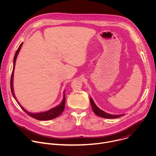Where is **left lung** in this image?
<instances>
[{"instance_id": "1", "label": "left lung", "mask_w": 156, "mask_h": 156, "mask_svg": "<svg viewBox=\"0 0 156 156\" xmlns=\"http://www.w3.org/2000/svg\"><path fill=\"white\" fill-rule=\"evenodd\" d=\"M90 102H91V105L93 108V112H94V114L101 117L102 118H105V119H116L118 117H120L122 115H123V114L122 115H112V114H108L106 112H105L104 111L101 110L99 108H98L96 105L95 104V103L94 102L93 100L92 99V98H90Z\"/></svg>"}]
</instances>
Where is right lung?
<instances>
[{"instance_id":"add662e5","label":"right lung","mask_w":156,"mask_h":156,"mask_svg":"<svg viewBox=\"0 0 156 156\" xmlns=\"http://www.w3.org/2000/svg\"><path fill=\"white\" fill-rule=\"evenodd\" d=\"M23 43L22 42L20 46L18 47V49H17L15 56H14V58H13V71H12V76H11V80H10V88H11V91H12V94L13 96V98H15V99L16 100V101L17 102V103L18 104V105L20 106V107L23 109L25 112L30 117L37 119V120H52L54 119L56 117H57L58 116H59L62 112L64 110L65 108V92L63 93V99L62 101V102L57 106L46 111V112H40V113H36V114H33V113H30L27 110H25L23 107H22L20 103L18 102L17 99L15 98V94H14V91H13V73H14V69H15V62H16V59L17 57V55L20 51V49L23 45Z\"/></svg>"}]
</instances>
